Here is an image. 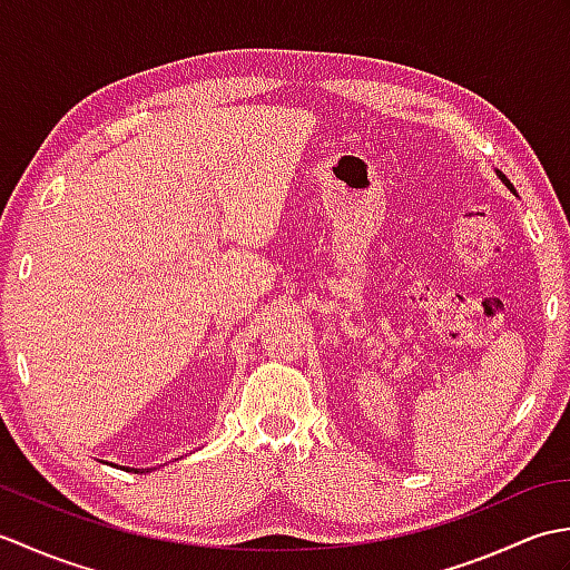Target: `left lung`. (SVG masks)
Wrapping results in <instances>:
<instances>
[{
    "instance_id": "8db88e82",
    "label": "left lung",
    "mask_w": 570,
    "mask_h": 570,
    "mask_svg": "<svg viewBox=\"0 0 570 570\" xmlns=\"http://www.w3.org/2000/svg\"><path fill=\"white\" fill-rule=\"evenodd\" d=\"M498 174H500V178H502V180H504V186H510V190H514V188H512V184H510V180H507V176H504V174H502V171H498Z\"/></svg>"
}]
</instances>
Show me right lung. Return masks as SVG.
I'll list each match as a JSON object with an SVG mask.
<instances>
[{
	"mask_svg": "<svg viewBox=\"0 0 570 570\" xmlns=\"http://www.w3.org/2000/svg\"><path fill=\"white\" fill-rule=\"evenodd\" d=\"M135 472H149V470H154V468H131Z\"/></svg>",
	"mask_w": 570,
	"mask_h": 570,
	"instance_id": "add662e5",
	"label": "right lung"
}]
</instances>
